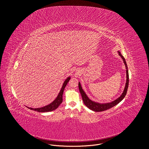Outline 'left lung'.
Instances as JSON below:
<instances>
[{
  "label": "left lung",
  "mask_w": 149,
  "mask_h": 149,
  "mask_svg": "<svg viewBox=\"0 0 149 149\" xmlns=\"http://www.w3.org/2000/svg\"><path fill=\"white\" fill-rule=\"evenodd\" d=\"M119 55L120 56L123 61V63L125 65V67L126 69V85L124 89V91L122 93V94H121L120 97L119 98H118L117 99L114 100V101H112L111 103H97V102H95L94 101H92V100L89 99L88 96L86 95V93L84 92V91H83V89H82V87L81 86V84L80 83V82H79V89L80 93L82 97V99L83 100V102L84 103L86 106L88 108H89L90 109L92 110L93 111L95 112H102L104 111L107 110L109 108H112L113 107L115 106L116 105H117V104H118L120 102L121 100H122V99H123L126 95V93L127 92L128 86V82H129V75H128V71L127 65L126 64L125 58L123 57V56L121 55L120 51H118Z\"/></svg>",
  "instance_id": "left-lung-1"
}]
</instances>
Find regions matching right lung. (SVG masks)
I'll return each mask as SVG.
<instances>
[{
  "label": "right lung",
  "mask_w": 149,
  "mask_h": 149,
  "mask_svg": "<svg viewBox=\"0 0 149 149\" xmlns=\"http://www.w3.org/2000/svg\"><path fill=\"white\" fill-rule=\"evenodd\" d=\"M70 79V77H69L65 80L63 86L58 93L56 98L49 105H47L46 106L41 107V108H29V107H27L31 110L35 111L38 112H51L54 110H55L63 102V94L64 92V89L67 85V84L68 83V82L69 81Z\"/></svg>",
  "instance_id": "obj_1"
}]
</instances>
